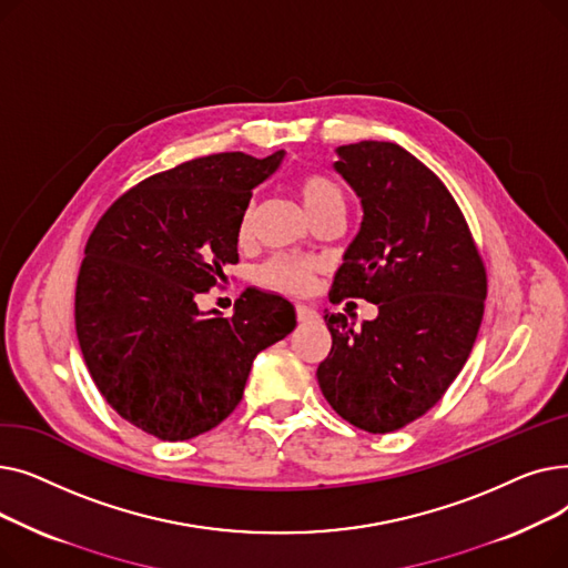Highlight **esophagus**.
Instances as JSON below:
<instances>
[{
  "mask_svg": "<svg viewBox=\"0 0 568 568\" xmlns=\"http://www.w3.org/2000/svg\"><path fill=\"white\" fill-rule=\"evenodd\" d=\"M294 311H296V317H300V322H311V320L317 317V311L306 306V304H296Z\"/></svg>",
  "mask_w": 568,
  "mask_h": 568,
  "instance_id": "1",
  "label": "esophagus"
}]
</instances>
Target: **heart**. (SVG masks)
Returning <instances> with one entry per match:
<instances>
[{
  "label": "heart",
  "mask_w": 568,
  "mask_h": 568,
  "mask_svg": "<svg viewBox=\"0 0 568 568\" xmlns=\"http://www.w3.org/2000/svg\"><path fill=\"white\" fill-rule=\"evenodd\" d=\"M296 193H300L308 214H315L317 209H322L329 202H336V200L343 202L341 189L332 182L329 176L317 174V172H306L296 179ZM251 223H253V209H246L242 221H239V239H248ZM317 266L320 264L315 260H308L302 255H276L272 260H266L257 268V283L276 292L304 294L313 287Z\"/></svg>",
  "instance_id": "b5f03b06"
}]
</instances>
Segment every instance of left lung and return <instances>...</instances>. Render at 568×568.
<instances>
[{"label":"left lung","instance_id":"obj_1","mask_svg":"<svg viewBox=\"0 0 568 568\" xmlns=\"http://www.w3.org/2000/svg\"><path fill=\"white\" fill-rule=\"evenodd\" d=\"M336 172L362 197L364 221L329 300L377 304L354 326L324 311L332 352L317 366L324 398L352 426L394 433L424 416L463 371L479 334L486 266L442 179L394 142L336 149Z\"/></svg>","mask_w":568,"mask_h":568}]
</instances>
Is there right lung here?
Listing matches in <instances>:
<instances>
[{
	"mask_svg": "<svg viewBox=\"0 0 568 568\" xmlns=\"http://www.w3.org/2000/svg\"><path fill=\"white\" fill-rule=\"evenodd\" d=\"M281 161H186L119 195L87 239L75 287L84 364L122 419L163 442L216 428L242 400L257 352L294 329L278 294L251 290L230 317L197 308L239 262V221Z\"/></svg>",
	"mask_w": 568,
	"mask_h": 568,
	"instance_id": "add662e5",
	"label": "right lung"
}]
</instances>
